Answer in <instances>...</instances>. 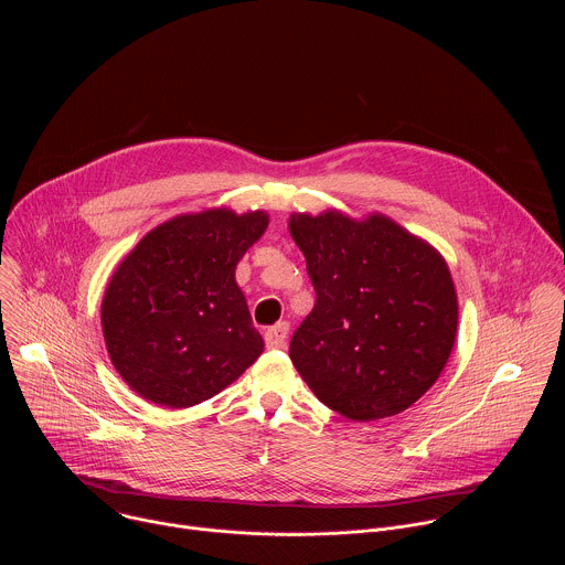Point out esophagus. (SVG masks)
<instances>
[{"label": "esophagus", "instance_id": "34e87169", "mask_svg": "<svg viewBox=\"0 0 565 565\" xmlns=\"http://www.w3.org/2000/svg\"><path fill=\"white\" fill-rule=\"evenodd\" d=\"M286 340H288V321H279V324H275L266 331V347L268 349H284Z\"/></svg>", "mask_w": 565, "mask_h": 565}]
</instances>
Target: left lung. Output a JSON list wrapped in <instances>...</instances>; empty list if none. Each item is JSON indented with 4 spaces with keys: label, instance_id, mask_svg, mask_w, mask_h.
<instances>
[{
    "label": "left lung",
    "instance_id": "left-lung-1",
    "mask_svg": "<svg viewBox=\"0 0 565 565\" xmlns=\"http://www.w3.org/2000/svg\"><path fill=\"white\" fill-rule=\"evenodd\" d=\"M288 227L317 295L290 340L295 369L349 420L409 409L456 342L458 301L445 259L382 214H292Z\"/></svg>",
    "mask_w": 565,
    "mask_h": 565
}]
</instances>
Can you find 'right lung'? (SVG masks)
Here are the masks:
<instances>
[{"label": "right lung", "instance_id": "right-lung-1", "mask_svg": "<svg viewBox=\"0 0 565 565\" xmlns=\"http://www.w3.org/2000/svg\"><path fill=\"white\" fill-rule=\"evenodd\" d=\"M266 227L259 210L181 214L147 232L120 262L100 319L116 371L140 397L194 407L262 355L234 270Z\"/></svg>", "mask_w": 565, "mask_h": 565}]
</instances>
